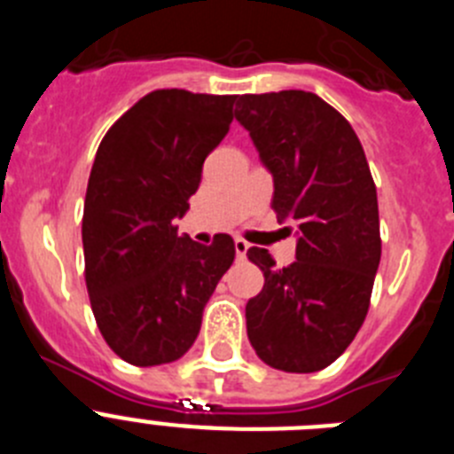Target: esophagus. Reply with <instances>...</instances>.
Segmentation results:
<instances>
[{"label":"esophagus","mask_w":454,"mask_h":454,"mask_svg":"<svg viewBox=\"0 0 454 454\" xmlns=\"http://www.w3.org/2000/svg\"><path fill=\"white\" fill-rule=\"evenodd\" d=\"M234 247H236V256H239V259H246L247 250H250V243H247V240H243V239H236Z\"/></svg>","instance_id":"1"}]
</instances>
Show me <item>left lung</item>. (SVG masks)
Listing matches in <instances>:
<instances>
[{
	"label": "left lung",
	"instance_id": "8db88e82",
	"mask_svg": "<svg viewBox=\"0 0 454 454\" xmlns=\"http://www.w3.org/2000/svg\"><path fill=\"white\" fill-rule=\"evenodd\" d=\"M234 115L272 175L277 220L298 227L291 266L247 250L266 279L246 307L247 339L277 371H323L364 325L382 256L366 154L350 122L314 92L240 95Z\"/></svg>",
	"mask_w": 454,
	"mask_h": 454
}]
</instances>
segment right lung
Wrapping results in <instances>:
<instances>
[{"label": "right lung", "instance_id": "add662e5", "mask_svg": "<svg viewBox=\"0 0 454 454\" xmlns=\"http://www.w3.org/2000/svg\"><path fill=\"white\" fill-rule=\"evenodd\" d=\"M236 95L154 90L106 131L95 154L82 240L86 288L108 348L134 366L188 352L202 311L234 262V240L179 236L202 163L234 120Z\"/></svg>", "mask_w": 454, "mask_h": 454}]
</instances>
